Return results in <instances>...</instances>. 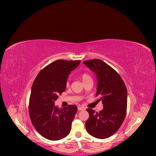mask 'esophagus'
I'll use <instances>...</instances> for the list:
<instances>
[{"instance_id":"34e87169","label":"esophagus","mask_w":156,"mask_h":156,"mask_svg":"<svg viewBox=\"0 0 156 156\" xmlns=\"http://www.w3.org/2000/svg\"><path fill=\"white\" fill-rule=\"evenodd\" d=\"M84 109H85V108H82V107H78V110L79 111H83V110H84Z\"/></svg>"}]
</instances>
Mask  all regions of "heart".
Returning a JSON list of instances; mask_svg holds the SVG:
<instances>
[{
  "label": "heart",
  "mask_w": 156,
  "mask_h": 156,
  "mask_svg": "<svg viewBox=\"0 0 156 156\" xmlns=\"http://www.w3.org/2000/svg\"><path fill=\"white\" fill-rule=\"evenodd\" d=\"M90 78H92L91 76H90L89 75H88L87 73H83V74H82V75H81V79H82V80H83V82H84V81H87L89 79H90ZM66 86L67 87L69 86L68 81L66 83Z\"/></svg>",
  "instance_id": "b5f03b06"
}]
</instances>
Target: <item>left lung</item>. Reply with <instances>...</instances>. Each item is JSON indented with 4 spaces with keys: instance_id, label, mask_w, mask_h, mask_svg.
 I'll return each mask as SVG.
<instances>
[{
    "instance_id": "8db88e82",
    "label": "left lung",
    "mask_w": 156,
    "mask_h": 156,
    "mask_svg": "<svg viewBox=\"0 0 156 156\" xmlns=\"http://www.w3.org/2000/svg\"><path fill=\"white\" fill-rule=\"evenodd\" d=\"M83 63L97 75L96 96L100 97L98 101H102L104 107L99 112L91 108L86 110L89 113L86 129L95 138H107L117 132L126 117V87L119 74L102 60L95 59Z\"/></svg>"
}]
</instances>
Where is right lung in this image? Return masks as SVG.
Here are the masks:
<instances>
[{"label":"right lung","instance_id":"obj_1","mask_svg":"<svg viewBox=\"0 0 156 156\" xmlns=\"http://www.w3.org/2000/svg\"><path fill=\"white\" fill-rule=\"evenodd\" d=\"M80 60H57L41 70L33 83L29 100V114L37 132L50 140H59L70 132L77 112L75 105L59 109L54 102L65 91L71 72Z\"/></svg>","mask_w":156,"mask_h":156}]
</instances>
